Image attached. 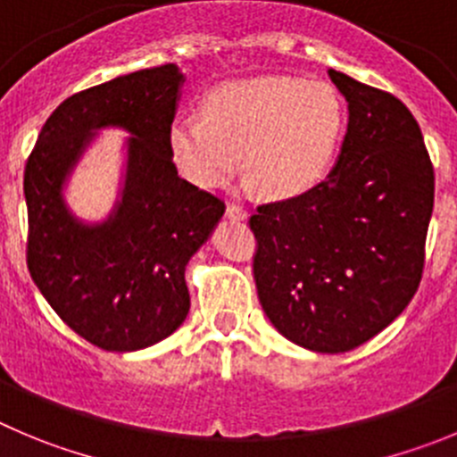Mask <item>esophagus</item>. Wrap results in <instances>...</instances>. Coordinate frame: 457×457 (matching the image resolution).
<instances>
[{
	"mask_svg": "<svg viewBox=\"0 0 457 457\" xmlns=\"http://www.w3.org/2000/svg\"><path fill=\"white\" fill-rule=\"evenodd\" d=\"M225 216H228L229 220H245V219H248V212H245L241 204L229 203L228 209H225Z\"/></svg>",
	"mask_w": 457,
	"mask_h": 457,
	"instance_id": "obj_1",
	"label": "esophagus"
}]
</instances>
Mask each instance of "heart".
I'll list each match as a JSON object with an SVG mask.
<instances>
[{
  "label": "heart",
  "instance_id": "obj_1",
  "mask_svg": "<svg viewBox=\"0 0 457 457\" xmlns=\"http://www.w3.org/2000/svg\"><path fill=\"white\" fill-rule=\"evenodd\" d=\"M345 132V108L322 80L254 79L204 94L203 117L169 126V151L182 176L204 189L238 170L268 198H297L325 180Z\"/></svg>",
  "mask_w": 457,
  "mask_h": 457
}]
</instances>
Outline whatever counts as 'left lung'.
<instances>
[{
    "label": "left lung",
    "mask_w": 457,
    "mask_h": 457,
    "mask_svg": "<svg viewBox=\"0 0 457 457\" xmlns=\"http://www.w3.org/2000/svg\"><path fill=\"white\" fill-rule=\"evenodd\" d=\"M347 101L340 155L325 182L250 216L263 313L291 343L340 353L399 318L420 287L435 176L411 110L329 70Z\"/></svg>",
    "instance_id": "left-lung-1"
}]
</instances>
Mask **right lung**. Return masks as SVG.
<instances>
[{"label": "right lung", "mask_w": 457, "mask_h": 457, "mask_svg": "<svg viewBox=\"0 0 457 457\" xmlns=\"http://www.w3.org/2000/svg\"><path fill=\"white\" fill-rule=\"evenodd\" d=\"M182 83L180 67L160 65L74 94L46 119L24 169L29 272L62 322L108 352L151 347L185 322V268L225 214L223 200L182 180L170 157ZM104 127L131 137L113 212L87 224L64 187Z\"/></svg>", "instance_id": "add662e5"}]
</instances>
